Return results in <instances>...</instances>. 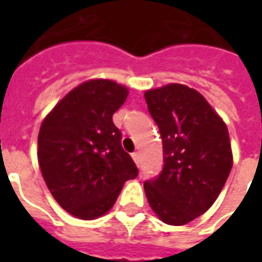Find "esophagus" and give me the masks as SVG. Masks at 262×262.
Listing matches in <instances>:
<instances>
[{
    "label": "esophagus",
    "instance_id": "obj_1",
    "mask_svg": "<svg viewBox=\"0 0 262 262\" xmlns=\"http://www.w3.org/2000/svg\"><path fill=\"white\" fill-rule=\"evenodd\" d=\"M132 159L135 160V163H136L137 165L140 164V153H139V151H135V153H132Z\"/></svg>",
    "mask_w": 262,
    "mask_h": 262
}]
</instances>
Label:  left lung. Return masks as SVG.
Masks as SVG:
<instances>
[{
    "label": "left lung",
    "mask_w": 262,
    "mask_h": 262,
    "mask_svg": "<svg viewBox=\"0 0 262 262\" xmlns=\"http://www.w3.org/2000/svg\"><path fill=\"white\" fill-rule=\"evenodd\" d=\"M159 126L164 167L144 182L156 214L182 226L208 210L219 196L233 165L227 126L198 91L182 84L144 92Z\"/></svg>",
    "instance_id": "1"
}]
</instances>
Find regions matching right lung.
Returning a JSON list of instances; mask_svg holds the SVG:
<instances>
[{"label": "right lung", "instance_id": "right-lung-1", "mask_svg": "<svg viewBox=\"0 0 262 262\" xmlns=\"http://www.w3.org/2000/svg\"><path fill=\"white\" fill-rule=\"evenodd\" d=\"M126 98L127 88L115 81H85L40 126L37 160L45 182L60 206L78 219L106 213L123 184L137 177L112 120Z\"/></svg>", "mask_w": 262, "mask_h": 262}]
</instances>
